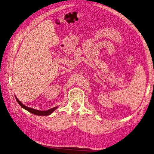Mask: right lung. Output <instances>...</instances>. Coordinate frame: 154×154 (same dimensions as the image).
Instances as JSON below:
<instances>
[{
    "mask_svg": "<svg viewBox=\"0 0 154 154\" xmlns=\"http://www.w3.org/2000/svg\"><path fill=\"white\" fill-rule=\"evenodd\" d=\"M15 99H16V101H17V103L19 104V105H20L22 108L25 109V110L28 111L29 112H31L32 114H34V115H38V116H47V115H49L58 107L57 106V107H53L52 109H50L49 110H47V111H39V110L34 109H32V108L26 107V106L23 105L21 103V102L17 99L16 96H15Z\"/></svg>",
    "mask_w": 154,
    "mask_h": 154,
    "instance_id": "1",
    "label": "right lung"
}]
</instances>
